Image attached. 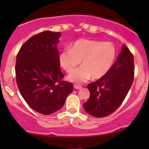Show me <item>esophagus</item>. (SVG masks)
<instances>
[{
    "label": "esophagus",
    "mask_w": 149,
    "mask_h": 149,
    "mask_svg": "<svg viewBox=\"0 0 149 149\" xmlns=\"http://www.w3.org/2000/svg\"><path fill=\"white\" fill-rule=\"evenodd\" d=\"M73 88L75 89H77V90H79V89L82 88V87L81 85H73Z\"/></svg>",
    "instance_id": "1"
}]
</instances>
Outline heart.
I'll return each mask as SVG.
<instances>
[{
  "instance_id": "obj_1",
  "label": "heart",
  "mask_w": 149,
  "mask_h": 149,
  "mask_svg": "<svg viewBox=\"0 0 149 149\" xmlns=\"http://www.w3.org/2000/svg\"><path fill=\"white\" fill-rule=\"evenodd\" d=\"M116 57V48L111 42H102L92 39L76 40L71 48L61 51L59 63L66 72H71L82 60V66L68 76L69 81L83 83L92 78L100 79L111 69Z\"/></svg>"
}]
</instances>
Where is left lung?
I'll list each match as a JSON object with an SVG mask.
<instances>
[{"instance_id":"left-lung-1","label":"left lung","mask_w":149,"mask_h":149,"mask_svg":"<svg viewBox=\"0 0 149 149\" xmlns=\"http://www.w3.org/2000/svg\"><path fill=\"white\" fill-rule=\"evenodd\" d=\"M134 57L126 45L109 73L88 85L90 96L83 104L89 115L103 118L113 113L123 103L134 79Z\"/></svg>"}]
</instances>
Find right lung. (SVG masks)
Masks as SVG:
<instances>
[{
	"instance_id": "right-lung-1",
	"label": "right lung",
	"mask_w": 149,
	"mask_h": 149,
	"mask_svg": "<svg viewBox=\"0 0 149 149\" xmlns=\"http://www.w3.org/2000/svg\"><path fill=\"white\" fill-rule=\"evenodd\" d=\"M60 32L46 31L30 38L16 59L17 84L22 97L32 109L49 115L62 108L73 88L61 81L57 45Z\"/></svg>"
}]
</instances>
